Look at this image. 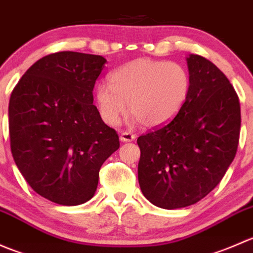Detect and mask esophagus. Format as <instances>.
I'll list each match as a JSON object with an SVG mask.
<instances>
[{
  "label": "esophagus",
  "instance_id": "34e87169",
  "mask_svg": "<svg viewBox=\"0 0 253 253\" xmlns=\"http://www.w3.org/2000/svg\"><path fill=\"white\" fill-rule=\"evenodd\" d=\"M134 138H136V136L131 132H122L121 136H120V141L121 142H132L134 141Z\"/></svg>",
  "mask_w": 253,
  "mask_h": 253
}]
</instances>
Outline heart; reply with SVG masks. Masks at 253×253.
<instances>
[{
  "mask_svg": "<svg viewBox=\"0 0 253 253\" xmlns=\"http://www.w3.org/2000/svg\"><path fill=\"white\" fill-rule=\"evenodd\" d=\"M191 76L177 62L136 58L109 76V84H99L95 100L101 119L117 126L127 110L132 122L157 127L174 119L190 95Z\"/></svg>",
  "mask_w": 253,
  "mask_h": 253,
  "instance_id": "heart-1",
  "label": "heart"
}]
</instances>
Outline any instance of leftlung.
Returning <instances> with one entry per match:
<instances>
[{
    "mask_svg": "<svg viewBox=\"0 0 253 253\" xmlns=\"http://www.w3.org/2000/svg\"><path fill=\"white\" fill-rule=\"evenodd\" d=\"M190 95L172 120L138 137V181L154 206L176 209L205 198L225 175L239 144L235 89L214 63L187 58Z\"/></svg>",
    "mask_w": 253,
    "mask_h": 253,
    "instance_id": "left-lung-1",
    "label": "left lung"
}]
</instances>
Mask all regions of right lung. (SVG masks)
<instances>
[{"label": "right lung", "instance_id": "1", "mask_svg": "<svg viewBox=\"0 0 253 253\" xmlns=\"http://www.w3.org/2000/svg\"><path fill=\"white\" fill-rule=\"evenodd\" d=\"M103 56L62 51L40 58L23 75L9 99L11 150L30 187L53 203L90 200L99 171L120 147L104 124L93 89Z\"/></svg>", "mask_w": 253, "mask_h": 253}]
</instances>
